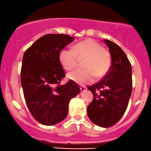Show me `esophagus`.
Listing matches in <instances>:
<instances>
[{"label": "esophagus", "instance_id": "esophagus-1", "mask_svg": "<svg viewBox=\"0 0 151 151\" xmlns=\"http://www.w3.org/2000/svg\"><path fill=\"white\" fill-rule=\"evenodd\" d=\"M80 89H81V92H83V91H85V90H86V88L85 86H80Z\"/></svg>", "mask_w": 151, "mask_h": 151}]
</instances>
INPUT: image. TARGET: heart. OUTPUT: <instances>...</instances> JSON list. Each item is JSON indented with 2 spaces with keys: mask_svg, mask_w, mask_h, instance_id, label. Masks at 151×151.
<instances>
[{
  "mask_svg": "<svg viewBox=\"0 0 151 151\" xmlns=\"http://www.w3.org/2000/svg\"><path fill=\"white\" fill-rule=\"evenodd\" d=\"M82 70L69 73L68 78L80 84L90 83L104 76L111 65L109 51L92 39L76 44L72 49L64 48L59 53V61L63 68L71 70L77 66L78 59H83Z\"/></svg>",
  "mask_w": 151,
  "mask_h": 151,
  "instance_id": "b5f03b06",
  "label": "heart"
}]
</instances>
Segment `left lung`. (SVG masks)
<instances>
[{
    "instance_id": "obj_1",
    "label": "left lung",
    "mask_w": 151,
    "mask_h": 151,
    "mask_svg": "<svg viewBox=\"0 0 151 151\" xmlns=\"http://www.w3.org/2000/svg\"><path fill=\"white\" fill-rule=\"evenodd\" d=\"M104 41L110 51L111 65L101 81L88 87L94 97L87 111L94 124L107 128L119 121L127 110L132 91V70L121 48L110 40Z\"/></svg>"
}]
</instances>
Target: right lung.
I'll return each mask as SVG.
<instances>
[{"label":"right lung","instance_id":"add662e5","mask_svg":"<svg viewBox=\"0 0 151 151\" xmlns=\"http://www.w3.org/2000/svg\"><path fill=\"white\" fill-rule=\"evenodd\" d=\"M74 40L63 34H48L40 37L24 52L20 76L27 106L37 122L54 125L67 116L70 99L81 92L68 81L59 61V53Z\"/></svg>","mask_w":151,"mask_h":151}]
</instances>
